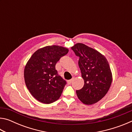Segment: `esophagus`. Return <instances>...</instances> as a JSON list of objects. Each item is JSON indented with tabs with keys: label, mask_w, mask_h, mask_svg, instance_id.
Here are the masks:
<instances>
[{
	"label": "esophagus",
	"mask_w": 132,
	"mask_h": 132,
	"mask_svg": "<svg viewBox=\"0 0 132 132\" xmlns=\"http://www.w3.org/2000/svg\"><path fill=\"white\" fill-rule=\"evenodd\" d=\"M72 81H73V79L69 80H68V83L69 84H70L71 83V82H72Z\"/></svg>",
	"instance_id": "1"
}]
</instances>
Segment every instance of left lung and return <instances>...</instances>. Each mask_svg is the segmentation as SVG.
Here are the masks:
<instances>
[{"label": "left lung", "mask_w": 132, "mask_h": 132, "mask_svg": "<svg viewBox=\"0 0 132 132\" xmlns=\"http://www.w3.org/2000/svg\"><path fill=\"white\" fill-rule=\"evenodd\" d=\"M79 57V66L84 79L83 87L76 90L79 99L86 105L94 104L108 92L112 81L111 70L106 57L83 44L71 48Z\"/></svg>", "instance_id": "obj_1"}]
</instances>
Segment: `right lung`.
<instances>
[{"mask_svg": "<svg viewBox=\"0 0 132 132\" xmlns=\"http://www.w3.org/2000/svg\"><path fill=\"white\" fill-rule=\"evenodd\" d=\"M69 52L57 45L38 50L31 56L24 69L27 87L33 97L44 104H51L61 97L66 81L58 75L55 65Z\"/></svg>", "mask_w": 132, "mask_h": 132, "instance_id": "1", "label": "right lung"}]
</instances>
